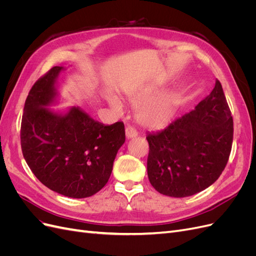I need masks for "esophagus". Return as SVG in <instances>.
Instances as JSON below:
<instances>
[{
	"instance_id": "obj_1",
	"label": "esophagus",
	"mask_w": 256,
	"mask_h": 256,
	"mask_svg": "<svg viewBox=\"0 0 256 256\" xmlns=\"http://www.w3.org/2000/svg\"><path fill=\"white\" fill-rule=\"evenodd\" d=\"M125 132H126V136H127V138H136V136H138L136 130L134 127H131V126L126 127V129H125Z\"/></svg>"
}]
</instances>
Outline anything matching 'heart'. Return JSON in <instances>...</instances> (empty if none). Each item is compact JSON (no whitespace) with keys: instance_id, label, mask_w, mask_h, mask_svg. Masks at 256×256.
I'll list each match as a JSON object with an SVG mask.
<instances>
[{"instance_id":"b5f03b06","label":"heart","mask_w":256,"mask_h":256,"mask_svg":"<svg viewBox=\"0 0 256 256\" xmlns=\"http://www.w3.org/2000/svg\"><path fill=\"white\" fill-rule=\"evenodd\" d=\"M156 90V88L150 86L126 92L129 102L134 106L142 104L138 108L136 118L142 126L148 129L164 127L172 120L177 106V95L171 90L162 92L148 100ZM108 100L116 112H122V104L118 97L110 96Z\"/></svg>"}]
</instances>
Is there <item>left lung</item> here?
Instances as JSON below:
<instances>
[{"instance_id":"1","label":"left lung","mask_w":256,"mask_h":256,"mask_svg":"<svg viewBox=\"0 0 256 256\" xmlns=\"http://www.w3.org/2000/svg\"><path fill=\"white\" fill-rule=\"evenodd\" d=\"M233 118L221 83L194 110L146 136L147 174L161 194L186 198L212 186L226 168L233 143Z\"/></svg>"}]
</instances>
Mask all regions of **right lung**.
Wrapping results in <instances>:
<instances>
[{"label":"right lung","mask_w":256,"mask_h":256,"mask_svg":"<svg viewBox=\"0 0 256 256\" xmlns=\"http://www.w3.org/2000/svg\"><path fill=\"white\" fill-rule=\"evenodd\" d=\"M64 67L51 68L30 88L21 122V148L30 171L54 192L74 198L94 196L108 182L113 162L125 143V126L104 125L72 106L53 111L58 78Z\"/></svg>","instance_id":"obj_1"}]
</instances>
